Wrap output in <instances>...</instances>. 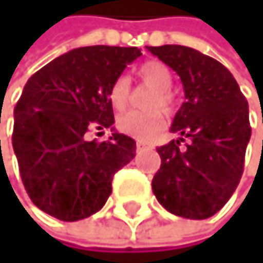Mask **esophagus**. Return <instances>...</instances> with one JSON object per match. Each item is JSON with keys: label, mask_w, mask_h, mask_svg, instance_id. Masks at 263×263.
<instances>
[{"label": "esophagus", "mask_w": 263, "mask_h": 263, "mask_svg": "<svg viewBox=\"0 0 263 263\" xmlns=\"http://www.w3.org/2000/svg\"><path fill=\"white\" fill-rule=\"evenodd\" d=\"M136 146H137V149H140V148L146 146V143H145V142H137V143H136Z\"/></svg>", "instance_id": "1"}]
</instances>
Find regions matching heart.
Instances as JSON below:
<instances>
[{"label":"heart","mask_w":263,"mask_h":263,"mask_svg":"<svg viewBox=\"0 0 263 263\" xmlns=\"http://www.w3.org/2000/svg\"><path fill=\"white\" fill-rule=\"evenodd\" d=\"M137 77L142 85L153 88V93L145 101V108L149 112H127L118 117L117 127L120 133L134 137L137 140H151L164 124V117L159 110L170 114L174 110V95L170 91L172 72L159 61H148L139 67ZM133 88L126 76H120L114 80L108 91L110 104L115 110H124L130 104Z\"/></svg>","instance_id":"1"}]
</instances>
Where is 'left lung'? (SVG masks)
Instances as JSON below:
<instances>
[{
  "label": "left lung",
  "mask_w": 263,
  "mask_h": 263,
  "mask_svg": "<svg viewBox=\"0 0 263 263\" xmlns=\"http://www.w3.org/2000/svg\"><path fill=\"white\" fill-rule=\"evenodd\" d=\"M148 50L180 76L186 98L170 127L180 139L158 148L161 168L151 187L170 213L206 219L227 203L243 175L251 139L248 101L230 70L199 50ZM184 138L190 142L180 148Z\"/></svg>",
  "instance_id": "left-lung-1"
}]
</instances>
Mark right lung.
<instances>
[{
  "instance_id": "right-lung-1",
  "label": "right lung",
  "mask_w": 263,
  "mask_h": 263,
  "mask_svg": "<svg viewBox=\"0 0 263 263\" xmlns=\"http://www.w3.org/2000/svg\"><path fill=\"white\" fill-rule=\"evenodd\" d=\"M137 47H80L31 76L15 107L12 146L33 203L61 221L99 211L112 194L114 175L136 156V142L114 133L86 139L91 127L115 123L108 91Z\"/></svg>"
}]
</instances>
